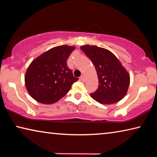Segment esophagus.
<instances>
[{"label": "esophagus", "mask_w": 157, "mask_h": 157, "mask_svg": "<svg viewBox=\"0 0 157 157\" xmlns=\"http://www.w3.org/2000/svg\"><path fill=\"white\" fill-rule=\"evenodd\" d=\"M80 79H82V80H84V79H85L84 75H82L80 76Z\"/></svg>", "instance_id": "34e87169"}]
</instances>
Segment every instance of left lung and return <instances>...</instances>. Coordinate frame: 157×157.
I'll return each mask as SVG.
<instances>
[{"label":"left lung","mask_w":157,"mask_h":157,"mask_svg":"<svg viewBox=\"0 0 157 157\" xmlns=\"http://www.w3.org/2000/svg\"><path fill=\"white\" fill-rule=\"evenodd\" d=\"M81 49L94 63L98 78V89L91 96L98 102L111 105L118 102L126 95L129 75L120 61L109 50L86 45Z\"/></svg>","instance_id":"obj_1"}]
</instances>
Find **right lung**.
<instances>
[{"instance_id":"1","label":"right lung","mask_w":157,"mask_h":157,"mask_svg":"<svg viewBox=\"0 0 157 157\" xmlns=\"http://www.w3.org/2000/svg\"><path fill=\"white\" fill-rule=\"evenodd\" d=\"M74 49L68 46L52 48L32 62L26 71L25 83L28 93L37 102H57L78 80L66 63Z\"/></svg>"}]
</instances>
